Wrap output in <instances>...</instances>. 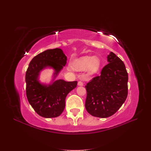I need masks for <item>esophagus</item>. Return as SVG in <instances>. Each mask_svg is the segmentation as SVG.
I'll return each mask as SVG.
<instances>
[{
  "instance_id": "1",
  "label": "esophagus",
  "mask_w": 151,
  "mask_h": 151,
  "mask_svg": "<svg viewBox=\"0 0 151 151\" xmlns=\"http://www.w3.org/2000/svg\"><path fill=\"white\" fill-rule=\"evenodd\" d=\"M78 84V86H83L84 85L82 81H79L78 82V84Z\"/></svg>"
}]
</instances>
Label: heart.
I'll list each match as a JSON object with an SVG mask.
<instances>
[{
    "label": "heart",
    "mask_w": 151,
    "mask_h": 151,
    "mask_svg": "<svg viewBox=\"0 0 151 151\" xmlns=\"http://www.w3.org/2000/svg\"><path fill=\"white\" fill-rule=\"evenodd\" d=\"M101 67V60L96 57L84 56L76 59L72 63V68L77 71L87 70V74H96Z\"/></svg>",
    "instance_id": "b5f03b06"
}]
</instances>
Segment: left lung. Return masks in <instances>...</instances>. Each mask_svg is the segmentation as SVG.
Returning <instances> with one entry per match:
<instances>
[{
	"label": "left lung",
	"instance_id": "left-lung-1",
	"mask_svg": "<svg viewBox=\"0 0 151 151\" xmlns=\"http://www.w3.org/2000/svg\"><path fill=\"white\" fill-rule=\"evenodd\" d=\"M108 63L87 84L85 107L90 115L107 118L115 114L124 103L128 94V73L125 65L116 55L110 52Z\"/></svg>",
	"mask_w": 151,
	"mask_h": 151
}]
</instances>
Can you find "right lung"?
<instances>
[{
  "instance_id": "1",
  "label": "right lung",
  "mask_w": 151,
  "mask_h": 151,
  "mask_svg": "<svg viewBox=\"0 0 151 151\" xmlns=\"http://www.w3.org/2000/svg\"><path fill=\"white\" fill-rule=\"evenodd\" d=\"M60 48L49 49L39 53L30 62L26 73V96L31 106L41 116L55 118L60 115L65 106L67 94L77 87V82L55 80L67 63ZM54 70L50 84L39 81L40 72L45 68Z\"/></svg>"
}]
</instances>
